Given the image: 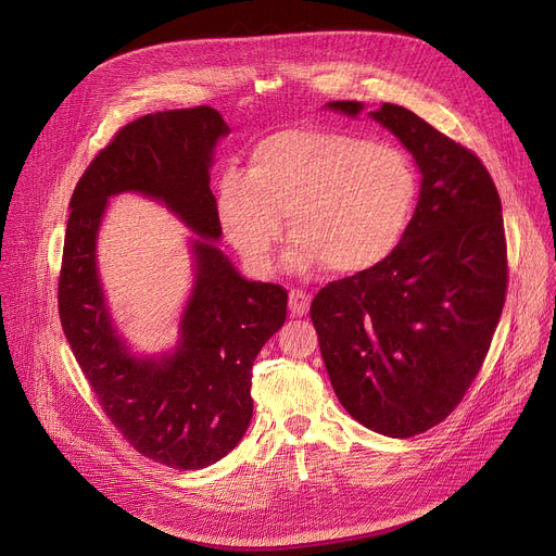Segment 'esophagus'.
<instances>
[{
  "label": "esophagus",
  "mask_w": 556,
  "mask_h": 556,
  "mask_svg": "<svg viewBox=\"0 0 556 556\" xmlns=\"http://www.w3.org/2000/svg\"><path fill=\"white\" fill-rule=\"evenodd\" d=\"M288 306H290V315L292 317H304L308 313V308H311V294L300 290V288H292Z\"/></svg>",
  "instance_id": "1"
}]
</instances>
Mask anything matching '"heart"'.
<instances>
[{
	"mask_svg": "<svg viewBox=\"0 0 556 556\" xmlns=\"http://www.w3.org/2000/svg\"><path fill=\"white\" fill-rule=\"evenodd\" d=\"M418 174L402 150L338 129H286L216 180V218L245 262L268 273L283 235L292 268L338 277L378 270L412 228Z\"/></svg>",
	"mask_w": 556,
	"mask_h": 556,
	"instance_id": "b5f03b06",
	"label": "heart"
}]
</instances>
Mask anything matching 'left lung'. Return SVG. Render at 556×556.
Segmentation results:
<instances>
[{
    "label": "left lung",
    "mask_w": 556,
    "mask_h": 556,
    "mask_svg": "<svg viewBox=\"0 0 556 556\" xmlns=\"http://www.w3.org/2000/svg\"><path fill=\"white\" fill-rule=\"evenodd\" d=\"M357 116L362 102H328ZM371 118L420 167L412 228L378 270L326 283L311 304L336 395L364 427L409 438L445 420L478 376L507 292L496 185L480 159L414 111Z\"/></svg>",
    "instance_id": "1"
}]
</instances>
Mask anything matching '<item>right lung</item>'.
Instances as JSON below:
<instances>
[{
  "label": "right lung",
  "mask_w": 556,
  "mask_h": 556,
  "mask_svg": "<svg viewBox=\"0 0 556 556\" xmlns=\"http://www.w3.org/2000/svg\"><path fill=\"white\" fill-rule=\"evenodd\" d=\"M230 127L212 106L156 111L125 125L89 163L71 197L58 311L102 412L144 458L201 469L228 456L252 418V364L286 321L279 283L243 279L216 241L210 190L214 147ZM140 191L165 202L200 239L198 281L172 356L142 361L103 306L94 237L105 199Z\"/></svg>",
  "instance_id": "add662e5"
}]
</instances>
